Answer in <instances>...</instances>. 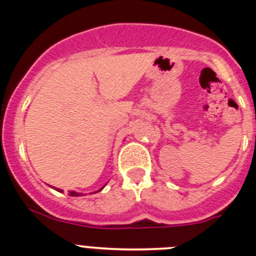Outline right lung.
Here are the masks:
<instances>
[{"label": "right lung", "instance_id": "right-lung-1", "mask_svg": "<svg viewBox=\"0 0 256 256\" xmlns=\"http://www.w3.org/2000/svg\"><path fill=\"white\" fill-rule=\"evenodd\" d=\"M102 188H104V187H102ZM102 188H101V190H97V192L102 190ZM54 190H58V192H63V190H59V188H56V187H54ZM97 192H96V193H97ZM69 194L73 196V197H77V196H82V193H78V192H74V190H72V192H69Z\"/></svg>", "mask_w": 256, "mask_h": 256}]
</instances>
